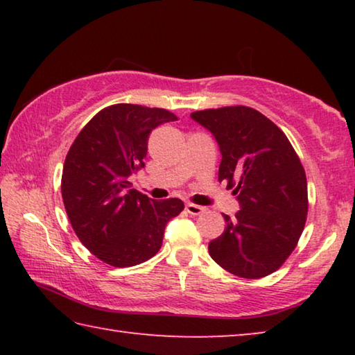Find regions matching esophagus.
Returning <instances> with one entry per match:
<instances>
[{"mask_svg":"<svg viewBox=\"0 0 355 355\" xmlns=\"http://www.w3.org/2000/svg\"><path fill=\"white\" fill-rule=\"evenodd\" d=\"M186 211L192 216H199L202 213H205L207 208L200 205H194V203H186Z\"/></svg>","mask_w":355,"mask_h":355,"instance_id":"obj_1","label":"esophagus"}]
</instances>
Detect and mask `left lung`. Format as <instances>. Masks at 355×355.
<instances>
[{
    "mask_svg": "<svg viewBox=\"0 0 355 355\" xmlns=\"http://www.w3.org/2000/svg\"><path fill=\"white\" fill-rule=\"evenodd\" d=\"M218 142L219 182L239 203L235 218L208 244L213 260L244 279L279 269L296 248L307 219V178L296 152L277 125L248 106L191 114Z\"/></svg>",
    "mask_w": 355,
    "mask_h": 355,
    "instance_id": "1",
    "label": "left lung"
}]
</instances>
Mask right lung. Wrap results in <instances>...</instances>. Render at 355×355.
<instances>
[{
  "label": "right lung",
  "mask_w": 355,
  "mask_h": 355,
  "mask_svg": "<svg viewBox=\"0 0 355 355\" xmlns=\"http://www.w3.org/2000/svg\"><path fill=\"white\" fill-rule=\"evenodd\" d=\"M177 120L159 107L120 103L91 119L65 158L62 200L76 236L111 266H135L161 249L164 228L183 211L180 199L156 202L133 189L146 166L148 136Z\"/></svg>",
  "instance_id": "add662e5"
}]
</instances>
